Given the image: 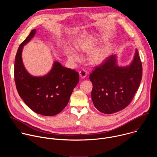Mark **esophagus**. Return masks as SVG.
I'll return each mask as SVG.
<instances>
[{
    "instance_id": "obj_1",
    "label": "esophagus",
    "mask_w": 157,
    "mask_h": 157,
    "mask_svg": "<svg viewBox=\"0 0 157 157\" xmlns=\"http://www.w3.org/2000/svg\"><path fill=\"white\" fill-rule=\"evenodd\" d=\"M79 75L82 78H85L87 76V71L85 70L82 69L79 71Z\"/></svg>"
}]
</instances>
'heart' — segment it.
<instances>
[{"label":"heart","mask_w":157,"mask_h":157,"mask_svg":"<svg viewBox=\"0 0 157 157\" xmlns=\"http://www.w3.org/2000/svg\"><path fill=\"white\" fill-rule=\"evenodd\" d=\"M78 48L82 51H86L91 48V46L89 43H82L78 46ZM109 53L108 47H104L94 51L90 56V60L94 63H98L102 61L107 56ZM68 57L73 61H78L80 59L79 55L74 50H71L68 52Z\"/></svg>","instance_id":"1"}]
</instances>
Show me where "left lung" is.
<instances>
[{
  "label": "left lung",
  "mask_w": 157,
  "mask_h": 157,
  "mask_svg": "<svg viewBox=\"0 0 157 157\" xmlns=\"http://www.w3.org/2000/svg\"><path fill=\"white\" fill-rule=\"evenodd\" d=\"M142 77V65L137 49L132 62L125 67L117 64L116 55L107 57L89 76L95 107L107 114L124 109L135 96Z\"/></svg>",
  "instance_id": "8db88e82"
}]
</instances>
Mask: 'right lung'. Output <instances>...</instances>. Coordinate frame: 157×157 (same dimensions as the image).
Wrapping results in <instances>:
<instances>
[{"label": "right lung", "mask_w": 157, "mask_h": 157, "mask_svg": "<svg viewBox=\"0 0 157 157\" xmlns=\"http://www.w3.org/2000/svg\"><path fill=\"white\" fill-rule=\"evenodd\" d=\"M32 30L18 47L14 65V78L18 93L25 104L35 113L45 116L59 114L68 104L74 88L79 82V74L55 61L45 76L30 75L22 61L24 46L34 36Z\"/></svg>", "instance_id": "right-lung-1"}]
</instances>
